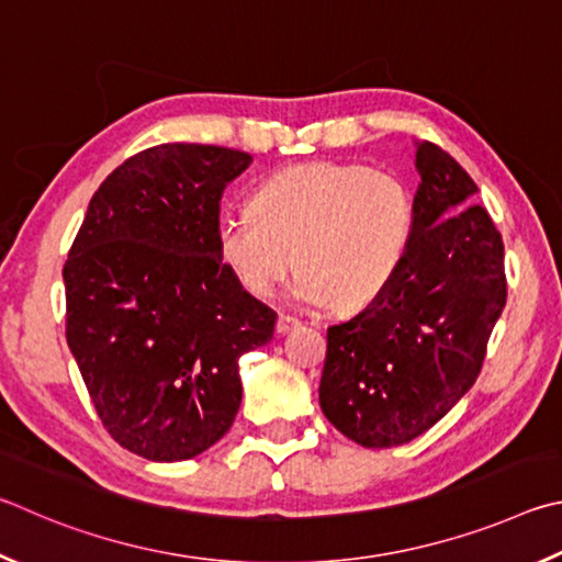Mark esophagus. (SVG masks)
<instances>
[{
    "label": "esophagus",
    "mask_w": 562,
    "mask_h": 562,
    "mask_svg": "<svg viewBox=\"0 0 562 562\" xmlns=\"http://www.w3.org/2000/svg\"><path fill=\"white\" fill-rule=\"evenodd\" d=\"M299 326H301L299 318H293V316H286V313H281L279 321H276V333H279V336H286V333L296 330Z\"/></svg>",
    "instance_id": "1"
}]
</instances>
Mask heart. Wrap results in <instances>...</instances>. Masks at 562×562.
<instances>
[{
	"mask_svg": "<svg viewBox=\"0 0 562 562\" xmlns=\"http://www.w3.org/2000/svg\"><path fill=\"white\" fill-rule=\"evenodd\" d=\"M246 210L224 214L214 232L234 281L269 296L296 256V299L338 313L385 293L415 226L412 196L395 175L342 162L291 165L256 187Z\"/></svg>",
	"mask_w": 562,
	"mask_h": 562,
	"instance_id": "heart-1",
	"label": "heart"
}]
</instances>
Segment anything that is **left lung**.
<instances>
[{
  "label": "left lung",
  "mask_w": 562,
  "mask_h": 562,
  "mask_svg": "<svg viewBox=\"0 0 562 562\" xmlns=\"http://www.w3.org/2000/svg\"><path fill=\"white\" fill-rule=\"evenodd\" d=\"M417 145L415 226L405 263L378 301L328 328L318 400L356 445L425 435L474 385L506 306L504 241L479 187L435 143Z\"/></svg>",
  "instance_id": "obj_1"
}]
</instances>
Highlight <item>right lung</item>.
Segmentation results:
<instances>
[{
  "mask_svg": "<svg viewBox=\"0 0 562 562\" xmlns=\"http://www.w3.org/2000/svg\"><path fill=\"white\" fill-rule=\"evenodd\" d=\"M241 150L155 145L98 187L64 266L66 340L117 445L184 461L229 431L239 358L273 338L276 313L216 256L224 187Z\"/></svg>",
  "mask_w": 562,
  "mask_h": 562,
  "instance_id": "add662e5",
  "label": "right lung"
}]
</instances>
